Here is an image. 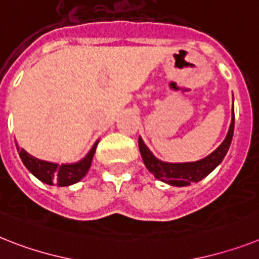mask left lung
<instances>
[{"instance_id": "8db88e82", "label": "left lung", "mask_w": 259, "mask_h": 259, "mask_svg": "<svg viewBox=\"0 0 259 259\" xmlns=\"http://www.w3.org/2000/svg\"><path fill=\"white\" fill-rule=\"evenodd\" d=\"M233 130H234V112L232 123H230L229 132L227 134V138L224 140L220 146L214 150L213 153L204 158L201 160L192 163H164L160 162L150 153L146 145L143 141L138 140V146H140L141 155H142L143 163L147 167V170L153 174L156 179L166 182L171 186L183 187L193 183V182H200V180L205 178L208 174L216 168L221 162H223L224 156L227 155L228 150H229L232 138H233Z\"/></svg>"}]
</instances>
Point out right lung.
Returning <instances> with one entry per match:
<instances>
[{
    "mask_svg": "<svg viewBox=\"0 0 259 259\" xmlns=\"http://www.w3.org/2000/svg\"><path fill=\"white\" fill-rule=\"evenodd\" d=\"M97 143H95V146L91 149L88 155L80 162L75 163V164H62L58 166L55 163H49L45 160L36 159L30 154H27L23 149H19L18 153L21 159H22L23 164L26 168L38 178L40 182L46 184H56L59 187L71 186L73 183H77L79 180L85 177V174L88 172L91 163H92L93 155L96 151Z\"/></svg>",
    "mask_w": 259,
    "mask_h": 259,
    "instance_id": "add662e5",
    "label": "right lung"
}]
</instances>
